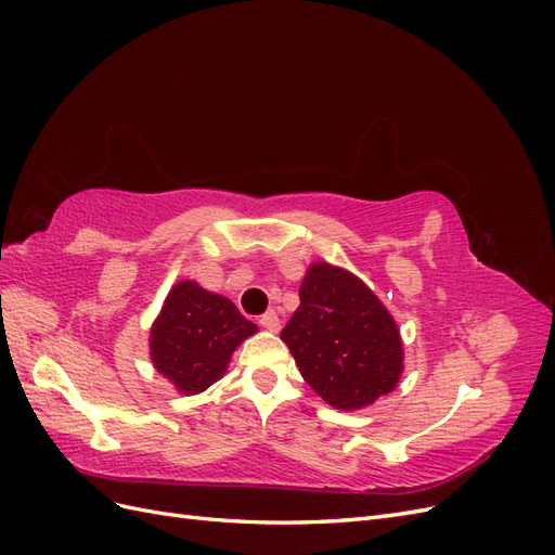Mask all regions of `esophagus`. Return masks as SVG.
Here are the masks:
<instances>
[{"instance_id": "1", "label": "esophagus", "mask_w": 555, "mask_h": 555, "mask_svg": "<svg viewBox=\"0 0 555 555\" xmlns=\"http://www.w3.org/2000/svg\"><path fill=\"white\" fill-rule=\"evenodd\" d=\"M259 326H263L266 331H280V317L275 314V310H268L259 317Z\"/></svg>"}]
</instances>
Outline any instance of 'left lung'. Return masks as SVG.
<instances>
[{
    "label": "left lung",
    "mask_w": 555,
    "mask_h": 555,
    "mask_svg": "<svg viewBox=\"0 0 555 555\" xmlns=\"http://www.w3.org/2000/svg\"><path fill=\"white\" fill-rule=\"evenodd\" d=\"M280 338L304 379L335 410H361L396 389L402 340L382 300L345 268L312 263Z\"/></svg>",
    "instance_id": "left-lung-1"
}]
</instances>
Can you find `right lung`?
Segmentation results:
<instances>
[{
	"mask_svg": "<svg viewBox=\"0 0 555 555\" xmlns=\"http://www.w3.org/2000/svg\"><path fill=\"white\" fill-rule=\"evenodd\" d=\"M255 333L229 298L182 280L150 328V359L180 393L194 396L227 373L233 351Z\"/></svg>",
	"mask_w": 555,
	"mask_h": 555,
	"instance_id": "1",
	"label": "right lung"
}]
</instances>
